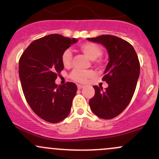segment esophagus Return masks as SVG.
<instances>
[{"label": "esophagus", "mask_w": 159, "mask_h": 159, "mask_svg": "<svg viewBox=\"0 0 159 159\" xmlns=\"http://www.w3.org/2000/svg\"><path fill=\"white\" fill-rule=\"evenodd\" d=\"M77 87H78V90H80V89L83 88L84 86H83V85H81V84H78V85H77Z\"/></svg>", "instance_id": "34e87169"}]
</instances>
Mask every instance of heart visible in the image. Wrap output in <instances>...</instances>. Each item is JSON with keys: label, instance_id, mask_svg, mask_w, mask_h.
Returning <instances> with one entry per match:
<instances>
[{"label": "heart", "instance_id": "b5f03b06", "mask_svg": "<svg viewBox=\"0 0 159 159\" xmlns=\"http://www.w3.org/2000/svg\"><path fill=\"white\" fill-rule=\"evenodd\" d=\"M81 52L85 54L87 57L90 58L96 65H100L102 63L101 57L102 54V49L98 44L92 42H87L82 43L79 47ZM61 61L63 65L66 68H69L72 66V53L69 49H66L63 52L61 56ZM94 72L92 70L83 71L79 69H75L70 74V78L78 83H85L89 78L94 76Z\"/></svg>", "mask_w": 159, "mask_h": 159}]
</instances>
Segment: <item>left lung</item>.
<instances>
[{
	"label": "left lung",
	"instance_id": "8db88e82",
	"mask_svg": "<svg viewBox=\"0 0 159 159\" xmlns=\"http://www.w3.org/2000/svg\"><path fill=\"white\" fill-rule=\"evenodd\" d=\"M87 39L102 44L109 54L102 78L108 87L103 90L93 86L95 95L89 105L98 117L112 119L121 114L132 100L140 75L138 57L130 43L116 36L102 35Z\"/></svg>",
	"mask_w": 159,
	"mask_h": 159
}]
</instances>
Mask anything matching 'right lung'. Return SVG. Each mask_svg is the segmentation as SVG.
Returning a JSON list of instances; mask_svg holds the SVG:
<instances>
[{
	"label": "right lung",
	"mask_w": 159,
	"mask_h": 159,
	"mask_svg": "<svg viewBox=\"0 0 159 159\" xmlns=\"http://www.w3.org/2000/svg\"><path fill=\"white\" fill-rule=\"evenodd\" d=\"M78 40L50 34L34 40L21 54L19 74L27 103L41 119L57 123L68 116L77 86L72 82L57 85L63 69V52Z\"/></svg>",
	"instance_id": "right-lung-1"
}]
</instances>
